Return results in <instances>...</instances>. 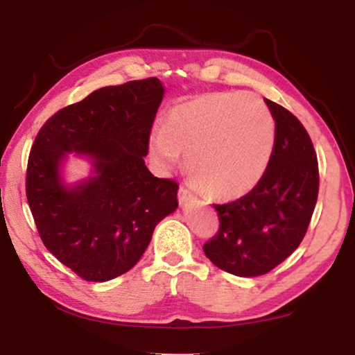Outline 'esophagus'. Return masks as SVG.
<instances>
[{
  "label": "esophagus",
  "mask_w": 355,
  "mask_h": 355,
  "mask_svg": "<svg viewBox=\"0 0 355 355\" xmlns=\"http://www.w3.org/2000/svg\"><path fill=\"white\" fill-rule=\"evenodd\" d=\"M192 199H194L192 192L189 189L183 188V186H180V189H178V200H180V203H182V205H184V203H188Z\"/></svg>",
  "instance_id": "obj_1"
}]
</instances>
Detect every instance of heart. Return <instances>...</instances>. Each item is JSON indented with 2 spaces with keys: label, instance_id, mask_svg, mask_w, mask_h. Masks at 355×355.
<instances>
[{
  "label": "heart",
  "instance_id": "b5f03b06",
  "mask_svg": "<svg viewBox=\"0 0 355 355\" xmlns=\"http://www.w3.org/2000/svg\"><path fill=\"white\" fill-rule=\"evenodd\" d=\"M274 142V119L261 100L245 92H220L173 107L164 130L150 135L148 156L158 169L171 172L183 155L203 194L236 200L261 182Z\"/></svg>",
  "mask_w": 355,
  "mask_h": 355
}]
</instances>
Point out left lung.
Wrapping results in <instances>:
<instances>
[{"label": "left lung", "mask_w": 355, "mask_h": 355, "mask_svg": "<svg viewBox=\"0 0 355 355\" xmlns=\"http://www.w3.org/2000/svg\"><path fill=\"white\" fill-rule=\"evenodd\" d=\"M264 103L275 122L271 163L248 196L214 205L220 227L203 245L213 264L238 277L266 274L297 249L320 188L316 153L302 123L274 101Z\"/></svg>", "instance_id": "1"}]
</instances>
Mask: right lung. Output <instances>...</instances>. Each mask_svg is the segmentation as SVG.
Wrapping results in <instances>:
<instances>
[{"label": "right lung", "mask_w": 355, "mask_h": 355, "mask_svg": "<svg viewBox=\"0 0 355 355\" xmlns=\"http://www.w3.org/2000/svg\"><path fill=\"white\" fill-rule=\"evenodd\" d=\"M164 86L158 78L101 87L58 111L29 153L26 197L45 248L87 282L130 271L155 227L178 208V184L147 169L144 156ZM69 154L92 173L69 184Z\"/></svg>", "instance_id": "right-lung-1"}]
</instances>
